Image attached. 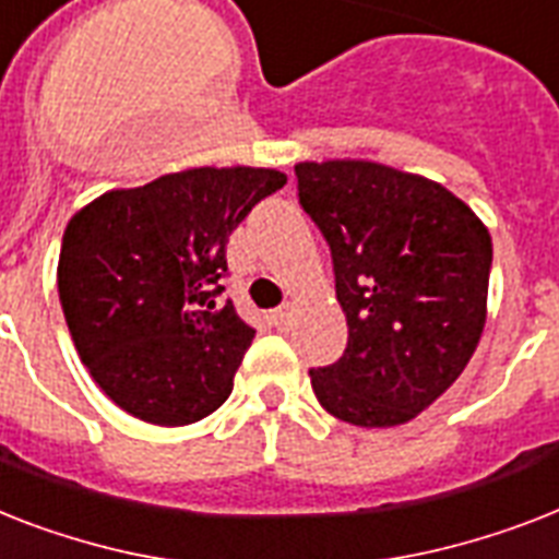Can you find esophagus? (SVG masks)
Returning <instances> with one entry per match:
<instances>
[{
	"mask_svg": "<svg viewBox=\"0 0 559 559\" xmlns=\"http://www.w3.org/2000/svg\"><path fill=\"white\" fill-rule=\"evenodd\" d=\"M270 319L275 326H284L289 321V307H278V310H272Z\"/></svg>",
	"mask_w": 559,
	"mask_h": 559,
	"instance_id": "34e87169",
	"label": "esophagus"
}]
</instances>
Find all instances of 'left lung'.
Masks as SVG:
<instances>
[{"label": "left lung", "instance_id": "obj_1", "mask_svg": "<svg viewBox=\"0 0 559 559\" xmlns=\"http://www.w3.org/2000/svg\"><path fill=\"white\" fill-rule=\"evenodd\" d=\"M295 177L347 316L344 356L310 370L316 399L358 428L405 425L460 379L479 344L491 235L444 186L382 163H298Z\"/></svg>", "mask_w": 559, "mask_h": 559}]
</instances>
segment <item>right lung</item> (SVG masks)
Wrapping results in <instances>:
<instances>
[{
  "mask_svg": "<svg viewBox=\"0 0 559 559\" xmlns=\"http://www.w3.org/2000/svg\"><path fill=\"white\" fill-rule=\"evenodd\" d=\"M287 175L186 169L111 189L76 212L57 287L74 347L115 405L152 425H192L233 393L255 330L221 304L235 226Z\"/></svg>",
  "mask_w": 559,
  "mask_h": 559,
  "instance_id": "obj_1",
  "label": "right lung"
}]
</instances>
